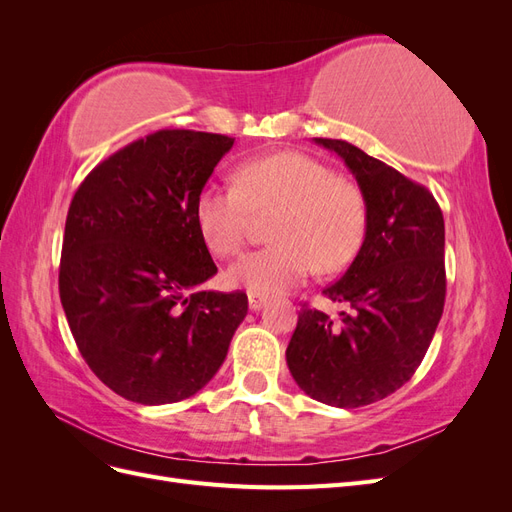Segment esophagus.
Segmentation results:
<instances>
[{"instance_id": "esophagus-1", "label": "esophagus", "mask_w": 512, "mask_h": 512, "mask_svg": "<svg viewBox=\"0 0 512 512\" xmlns=\"http://www.w3.org/2000/svg\"><path fill=\"white\" fill-rule=\"evenodd\" d=\"M267 303L265 297H258V294H247V305H250L252 312H258V309H262V305Z\"/></svg>"}]
</instances>
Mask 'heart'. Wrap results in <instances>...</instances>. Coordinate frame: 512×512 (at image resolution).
Segmentation results:
<instances>
[{"label": "heart", "instance_id": "heart-1", "mask_svg": "<svg viewBox=\"0 0 512 512\" xmlns=\"http://www.w3.org/2000/svg\"><path fill=\"white\" fill-rule=\"evenodd\" d=\"M280 209L277 245L245 254L226 273L230 286L275 297L318 267L339 271L359 252L367 209L361 190L301 151H275L241 164L237 183H207L196 198V226L215 256L241 252L256 213Z\"/></svg>", "mask_w": 512, "mask_h": 512}]
</instances>
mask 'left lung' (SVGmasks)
<instances>
[{
  "mask_svg": "<svg viewBox=\"0 0 512 512\" xmlns=\"http://www.w3.org/2000/svg\"><path fill=\"white\" fill-rule=\"evenodd\" d=\"M359 183L367 224L359 254L324 297L348 307L337 322L303 305L286 348L294 382L335 408H361L404 386L431 344L444 309V218L427 188L335 138Z\"/></svg>",
  "mask_w": 512,
  "mask_h": 512,
  "instance_id": "1",
  "label": "left lung"
}]
</instances>
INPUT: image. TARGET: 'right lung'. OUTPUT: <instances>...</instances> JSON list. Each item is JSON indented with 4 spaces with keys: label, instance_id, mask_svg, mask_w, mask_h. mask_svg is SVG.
Masks as SVG:
<instances>
[{
    "label": "right lung",
    "instance_id": "add662e5",
    "mask_svg": "<svg viewBox=\"0 0 512 512\" xmlns=\"http://www.w3.org/2000/svg\"><path fill=\"white\" fill-rule=\"evenodd\" d=\"M235 138L160 130L98 164L76 190L59 265L61 305L91 371L143 406L175 404L218 374L247 314L218 273L196 198Z\"/></svg>",
    "mask_w": 512,
    "mask_h": 512
}]
</instances>
